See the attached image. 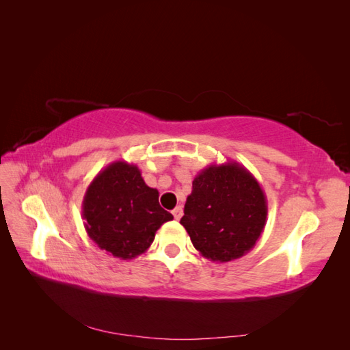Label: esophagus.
I'll use <instances>...</instances> for the list:
<instances>
[{
  "label": "esophagus",
  "instance_id": "obj_1",
  "mask_svg": "<svg viewBox=\"0 0 350 350\" xmlns=\"http://www.w3.org/2000/svg\"><path fill=\"white\" fill-rule=\"evenodd\" d=\"M172 215H174V217L176 219V220H179L183 217V215H184V210H183V206H178V207H175L174 210H172Z\"/></svg>",
  "mask_w": 350,
  "mask_h": 350
}]
</instances>
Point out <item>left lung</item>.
<instances>
[{"label":"left lung","instance_id":"obj_1","mask_svg":"<svg viewBox=\"0 0 350 350\" xmlns=\"http://www.w3.org/2000/svg\"><path fill=\"white\" fill-rule=\"evenodd\" d=\"M266 221L262 188L248 169L232 161L208 165L194 178L181 225L201 256L228 262L254 248Z\"/></svg>","mask_w":350,"mask_h":350}]
</instances>
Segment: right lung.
Here are the masks:
<instances>
[{"instance_id": "obj_1", "label": "right lung", "mask_w": 350, "mask_h": 350, "mask_svg": "<svg viewBox=\"0 0 350 350\" xmlns=\"http://www.w3.org/2000/svg\"><path fill=\"white\" fill-rule=\"evenodd\" d=\"M81 213L90 239L121 260H131L152 245L156 230L174 216L159 204V191L146 185L137 165L116 161L94 176Z\"/></svg>"}]
</instances>
